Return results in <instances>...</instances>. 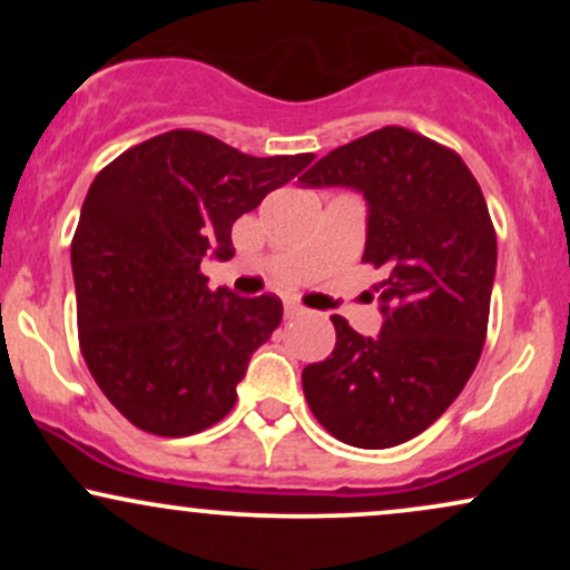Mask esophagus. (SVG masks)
I'll return each instance as SVG.
<instances>
[{
	"label": "esophagus",
	"instance_id": "esophagus-1",
	"mask_svg": "<svg viewBox=\"0 0 570 570\" xmlns=\"http://www.w3.org/2000/svg\"><path fill=\"white\" fill-rule=\"evenodd\" d=\"M284 311H286V316L294 318V316H303L305 307L299 305V303H286V305H284Z\"/></svg>",
	"mask_w": 570,
	"mask_h": 570
}]
</instances>
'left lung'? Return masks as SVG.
I'll return each instance as SVG.
<instances>
[{"label":"left lung","mask_w":570,"mask_h":570,"mask_svg":"<svg viewBox=\"0 0 570 570\" xmlns=\"http://www.w3.org/2000/svg\"><path fill=\"white\" fill-rule=\"evenodd\" d=\"M303 185L362 189L370 203L362 263L385 322L377 337L332 316L337 343L303 370L316 421L353 448H394L442 415L480 362L495 276L485 195L455 149L385 126L332 149Z\"/></svg>","instance_id":"left-lung-1"}]
</instances>
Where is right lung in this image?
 I'll use <instances>...</instances> for the list:
<instances>
[{
  "label": "right lung",
  "mask_w": 570,
  "mask_h": 570,
  "mask_svg": "<svg viewBox=\"0 0 570 570\" xmlns=\"http://www.w3.org/2000/svg\"><path fill=\"white\" fill-rule=\"evenodd\" d=\"M313 158H254L176 128L98 171L71 238L77 335L98 389L136 429L189 436L233 410L284 305L208 289L200 259H230L233 222Z\"/></svg>",
  "instance_id": "right-lung-1"
}]
</instances>
